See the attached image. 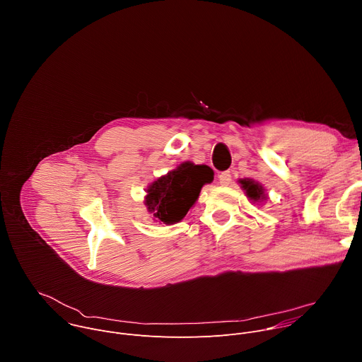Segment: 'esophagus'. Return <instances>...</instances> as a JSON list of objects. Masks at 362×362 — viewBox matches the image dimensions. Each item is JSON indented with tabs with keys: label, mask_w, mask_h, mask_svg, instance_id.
I'll use <instances>...</instances> for the list:
<instances>
[{
	"label": "esophagus",
	"mask_w": 362,
	"mask_h": 362,
	"mask_svg": "<svg viewBox=\"0 0 362 362\" xmlns=\"http://www.w3.org/2000/svg\"><path fill=\"white\" fill-rule=\"evenodd\" d=\"M218 177H219V183H221L222 186L229 185V183H230V180H232V175H230V172H229V170H226V172H221V173L218 175Z\"/></svg>",
	"instance_id": "esophagus-1"
}]
</instances>
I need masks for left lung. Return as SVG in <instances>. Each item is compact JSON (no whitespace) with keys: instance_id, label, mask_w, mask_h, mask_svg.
Segmentation results:
<instances>
[{"instance_id":"left-lung-1","label":"left lung","mask_w":362,"mask_h":362,"mask_svg":"<svg viewBox=\"0 0 362 362\" xmlns=\"http://www.w3.org/2000/svg\"><path fill=\"white\" fill-rule=\"evenodd\" d=\"M239 183H240L242 189L245 190L246 196H247L252 202H259V200L262 202L264 199H267L262 185H259L257 182H255V180H252V179H240Z\"/></svg>"}]
</instances>
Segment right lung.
Segmentation results:
<instances>
[{
	"mask_svg": "<svg viewBox=\"0 0 362 362\" xmlns=\"http://www.w3.org/2000/svg\"><path fill=\"white\" fill-rule=\"evenodd\" d=\"M212 180L214 170L209 166L185 162L146 189L147 211L162 223H177L197 200L203 185Z\"/></svg>",
	"mask_w": 362,
	"mask_h": 362,
	"instance_id": "obj_1",
	"label": "right lung"
}]
</instances>
